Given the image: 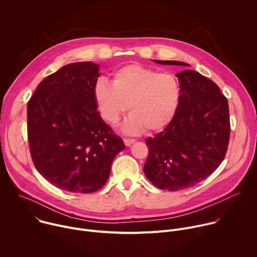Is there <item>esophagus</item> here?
Here are the masks:
<instances>
[{
    "instance_id": "esophagus-1",
    "label": "esophagus",
    "mask_w": 257,
    "mask_h": 257,
    "mask_svg": "<svg viewBox=\"0 0 257 257\" xmlns=\"http://www.w3.org/2000/svg\"><path fill=\"white\" fill-rule=\"evenodd\" d=\"M136 140L135 139H128V138H125L124 139V143L126 146H130L132 143H134Z\"/></svg>"
}]
</instances>
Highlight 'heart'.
Listing matches in <instances>:
<instances>
[{
    "mask_svg": "<svg viewBox=\"0 0 257 257\" xmlns=\"http://www.w3.org/2000/svg\"><path fill=\"white\" fill-rule=\"evenodd\" d=\"M180 95V82L173 73L140 65L122 67L114 73L112 84L99 79L94 87L99 114L109 125H117L129 107L131 113L122 126L127 134L166 127L177 112Z\"/></svg>",
    "mask_w": 257,
    "mask_h": 257,
    "instance_id": "b5f03b06",
    "label": "heart"
}]
</instances>
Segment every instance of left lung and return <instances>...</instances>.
I'll list each match as a JSON object with an SVG mask.
<instances>
[{
  "label": "left lung",
  "mask_w": 257,
  "mask_h": 257,
  "mask_svg": "<svg viewBox=\"0 0 257 257\" xmlns=\"http://www.w3.org/2000/svg\"><path fill=\"white\" fill-rule=\"evenodd\" d=\"M176 77L181 86L177 112L162 132L145 140L150 151L143 167L156 187L169 191L192 187L210 176L224 161L230 138L228 100L218 86L194 70H183Z\"/></svg>",
  "instance_id": "1"
}]
</instances>
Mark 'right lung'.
<instances>
[{"label": "right lung", "instance_id": "obj_1", "mask_svg": "<svg viewBox=\"0 0 257 257\" xmlns=\"http://www.w3.org/2000/svg\"><path fill=\"white\" fill-rule=\"evenodd\" d=\"M99 65L71 63L46 77L27 104L33 164L51 184L73 193H92L108 179L125 149L97 111L94 87Z\"/></svg>", "mask_w": 257, "mask_h": 257}]
</instances>
